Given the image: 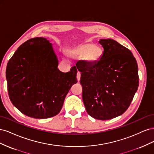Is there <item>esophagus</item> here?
I'll return each instance as SVG.
<instances>
[{"instance_id": "1", "label": "esophagus", "mask_w": 154, "mask_h": 154, "mask_svg": "<svg viewBox=\"0 0 154 154\" xmlns=\"http://www.w3.org/2000/svg\"><path fill=\"white\" fill-rule=\"evenodd\" d=\"M76 77H77V80H78V81H80V78H81V73H80V72L78 71Z\"/></svg>"}]
</instances>
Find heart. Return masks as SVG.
Listing matches in <instances>:
<instances>
[{"mask_svg":"<svg viewBox=\"0 0 154 154\" xmlns=\"http://www.w3.org/2000/svg\"><path fill=\"white\" fill-rule=\"evenodd\" d=\"M103 54L100 46L92 42H86L78 45L69 51V56L74 59H82L89 65L98 63Z\"/></svg>","mask_w":154,"mask_h":154,"instance_id":"obj_1","label":"heart"}]
</instances>
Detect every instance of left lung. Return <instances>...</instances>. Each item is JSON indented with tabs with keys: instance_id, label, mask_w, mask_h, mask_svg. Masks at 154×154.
<instances>
[{
	"instance_id": "8db88e82",
	"label": "left lung",
	"mask_w": 154,
	"mask_h": 154,
	"mask_svg": "<svg viewBox=\"0 0 154 154\" xmlns=\"http://www.w3.org/2000/svg\"><path fill=\"white\" fill-rule=\"evenodd\" d=\"M103 54L95 65L77 62L82 98L88 115L108 120L128 109L139 86L138 66L131 51L112 39H101Z\"/></svg>"
}]
</instances>
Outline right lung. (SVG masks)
<instances>
[{"mask_svg":"<svg viewBox=\"0 0 154 154\" xmlns=\"http://www.w3.org/2000/svg\"><path fill=\"white\" fill-rule=\"evenodd\" d=\"M58 65L52 44L42 37L28 40L15 51L8 63L6 76L10 99L22 113L45 119L60 112L78 81L76 66L62 72Z\"/></svg>","mask_w":154,"mask_h":154,"instance_id":"obj_1","label":"right lung"}]
</instances>
